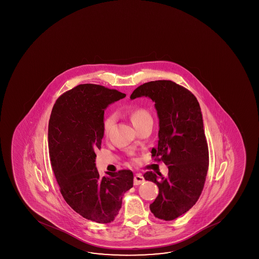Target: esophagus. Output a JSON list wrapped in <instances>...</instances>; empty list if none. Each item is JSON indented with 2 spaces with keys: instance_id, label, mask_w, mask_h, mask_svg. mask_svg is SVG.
<instances>
[{
  "instance_id": "1",
  "label": "esophagus",
  "mask_w": 259,
  "mask_h": 259,
  "mask_svg": "<svg viewBox=\"0 0 259 259\" xmlns=\"http://www.w3.org/2000/svg\"><path fill=\"white\" fill-rule=\"evenodd\" d=\"M144 182V179L141 174H136V176L134 177V184L135 185H139L141 183Z\"/></svg>"
}]
</instances>
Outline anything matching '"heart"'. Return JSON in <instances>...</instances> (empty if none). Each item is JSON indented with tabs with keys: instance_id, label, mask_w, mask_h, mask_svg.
Wrapping results in <instances>:
<instances>
[{
	"instance_id": "obj_1",
	"label": "heart",
	"mask_w": 259,
	"mask_h": 259,
	"mask_svg": "<svg viewBox=\"0 0 259 259\" xmlns=\"http://www.w3.org/2000/svg\"><path fill=\"white\" fill-rule=\"evenodd\" d=\"M130 118H131L132 123L135 126L144 123L145 121L153 120L152 115L149 114L148 111L145 110L144 108H140V107L132 111V113L130 114ZM114 122H115V116L114 115H109L105 119L104 123H103V131H104V134L106 136L108 135Z\"/></svg>"
}]
</instances>
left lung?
<instances>
[{
  "label": "left lung",
  "instance_id": "1",
  "mask_svg": "<svg viewBox=\"0 0 259 259\" xmlns=\"http://www.w3.org/2000/svg\"><path fill=\"white\" fill-rule=\"evenodd\" d=\"M153 100L159 118L158 148L154 160L168 165L167 176L147 171L146 181L155 183L159 194L150 209L163 221H174L195 205L203 190L208 169V148L199 102L188 89L170 80L144 83L131 99Z\"/></svg>",
  "mask_w": 259,
  "mask_h": 259
}]
</instances>
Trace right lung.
Returning a JSON list of instances; mask_svg holds the SVG:
<instances>
[{"label":"right lung","mask_w":259,"mask_h":259,"mask_svg":"<svg viewBox=\"0 0 259 259\" xmlns=\"http://www.w3.org/2000/svg\"><path fill=\"white\" fill-rule=\"evenodd\" d=\"M125 96L103 85H76L57 99L49 122L50 156L60 192L76 213L98 223L115 220L134 183L131 170L100 177L95 163L105 110Z\"/></svg>","instance_id":"1"}]
</instances>
